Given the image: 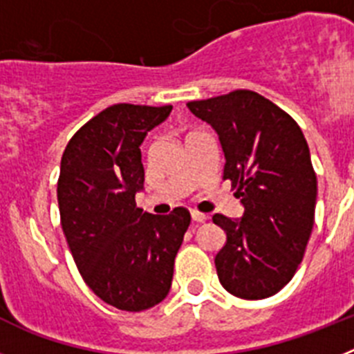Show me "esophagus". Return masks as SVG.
Returning a JSON list of instances; mask_svg holds the SVG:
<instances>
[{
    "label": "esophagus",
    "instance_id": "34e87169",
    "mask_svg": "<svg viewBox=\"0 0 354 354\" xmlns=\"http://www.w3.org/2000/svg\"><path fill=\"white\" fill-rule=\"evenodd\" d=\"M192 220L196 221V223H204L207 220V216L204 212H198V211H192Z\"/></svg>",
    "mask_w": 354,
    "mask_h": 354
}]
</instances>
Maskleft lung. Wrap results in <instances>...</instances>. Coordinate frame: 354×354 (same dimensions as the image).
I'll list each match as a JSON object with an SVG mask.
<instances>
[{
  "instance_id": "left-lung-1",
  "label": "left lung",
  "mask_w": 354,
  "mask_h": 354,
  "mask_svg": "<svg viewBox=\"0 0 354 354\" xmlns=\"http://www.w3.org/2000/svg\"><path fill=\"white\" fill-rule=\"evenodd\" d=\"M187 108L220 136L223 180L245 205L241 220L212 216L227 234L214 259L218 278L237 298H270L294 277L314 227L317 177L305 136L289 113L252 90Z\"/></svg>"
}]
</instances>
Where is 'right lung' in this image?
Wrapping results in <instances>:
<instances>
[{"label":"right lung","mask_w":354,"mask_h":354,"mask_svg":"<svg viewBox=\"0 0 354 354\" xmlns=\"http://www.w3.org/2000/svg\"><path fill=\"white\" fill-rule=\"evenodd\" d=\"M171 106L113 104L90 118L62 156L58 207L84 283L118 310L142 312L167 298L175 255L192 216L136 207L145 171L140 145Z\"/></svg>","instance_id":"obj_1"}]
</instances>
